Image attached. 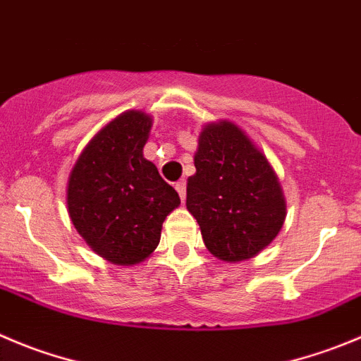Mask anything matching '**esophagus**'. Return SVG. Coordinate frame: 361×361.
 <instances>
[{
    "label": "esophagus",
    "instance_id": "1",
    "mask_svg": "<svg viewBox=\"0 0 361 361\" xmlns=\"http://www.w3.org/2000/svg\"><path fill=\"white\" fill-rule=\"evenodd\" d=\"M175 190H177L180 200H184V198H186V180H184V178H180L178 183H175Z\"/></svg>",
    "mask_w": 361,
    "mask_h": 361
}]
</instances>
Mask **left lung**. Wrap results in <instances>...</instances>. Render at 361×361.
<instances>
[{"label":"left lung","instance_id":"1","mask_svg":"<svg viewBox=\"0 0 361 361\" xmlns=\"http://www.w3.org/2000/svg\"><path fill=\"white\" fill-rule=\"evenodd\" d=\"M195 168L186 207L209 252L226 262L262 252L286 221L283 193L266 156L235 123L223 120L200 133Z\"/></svg>","mask_w":361,"mask_h":361}]
</instances>
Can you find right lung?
<instances>
[{"instance_id": "1", "label": "right lung", "mask_w": 361, "mask_h": 361, "mask_svg": "<svg viewBox=\"0 0 361 361\" xmlns=\"http://www.w3.org/2000/svg\"><path fill=\"white\" fill-rule=\"evenodd\" d=\"M152 118L127 111L94 136L68 177L67 207L75 230L95 253L122 266L157 248L177 191L143 157Z\"/></svg>"}]
</instances>
